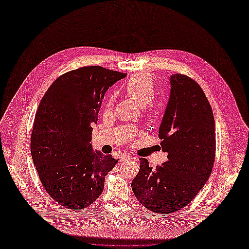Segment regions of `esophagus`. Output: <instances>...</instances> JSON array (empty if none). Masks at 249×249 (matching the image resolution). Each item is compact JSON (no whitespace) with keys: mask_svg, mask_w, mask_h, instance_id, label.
I'll use <instances>...</instances> for the list:
<instances>
[{"mask_svg":"<svg viewBox=\"0 0 249 249\" xmlns=\"http://www.w3.org/2000/svg\"><path fill=\"white\" fill-rule=\"evenodd\" d=\"M131 159H132V157H130V156H128V155H123V156H121V158H120V160H121L122 161L129 160H131Z\"/></svg>","mask_w":249,"mask_h":249,"instance_id":"obj_1","label":"esophagus"}]
</instances>
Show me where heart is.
<instances>
[{
    "label": "heart",
    "mask_w": 249,
    "mask_h": 249,
    "mask_svg": "<svg viewBox=\"0 0 249 249\" xmlns=\"http://www.w3.org/2000/svg\"><path fill=\"white\" fill-rule=\"evenodd\" d=\"M126 94L138 105L145 106L150 103L155 95V86L153 79L147 74H136L132 76L125 86ZM115 103V96L109 97L106 108L111 109Z\"/></svg>",
    "instance_id": "1"
}]
</instances>
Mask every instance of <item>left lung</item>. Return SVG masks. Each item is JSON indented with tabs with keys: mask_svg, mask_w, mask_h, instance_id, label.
<instances>
[{
	"mask_svg": "<svg viewBox=\"0 0 249 249\" xmlns=\"http://www.w3.org/2000/svg\"><path fill=\"white\" fill-rule=\"evenodd\" d=\"M170 96L159 129L167 160L155 168L140 158L131 183L136 198L149 210L173 213L186 206L202 189L212 171L216 139L211 106L190 77H170Z\"/></svg>",
	"mask_w": 249,
	"mask_h": 249,
	"instance_id": "obj_1",
	"label": "left lung"
}]
</instances>
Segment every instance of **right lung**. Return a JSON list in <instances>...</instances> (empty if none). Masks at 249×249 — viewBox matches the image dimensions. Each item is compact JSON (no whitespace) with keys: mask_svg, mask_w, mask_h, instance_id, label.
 Segmentation results:
<instances>
[{"mask_svg":"<svg viewBox=\"0 0 249 249\" xmlns=\"http://www.w3.org/2000/svg\"><path fill=\"white\" fill-rule=\"evenodd\" d=\"M126 76L87 66L58 77L42 98L31 134V154L39 178L60 205L85 209L104 188L117 164L112 155L93 152L92 124L107 89Z\"/></svg>","mask_w":249,"mask_h":249,"instance_id":"right-lung-1","label":"right lung"}]
</instances>
